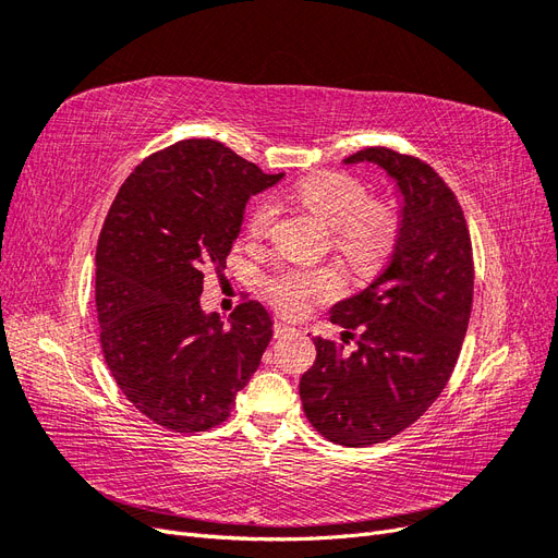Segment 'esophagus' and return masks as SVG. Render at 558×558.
Wrapping results in <instances>:
<instances>
[{"label":"esophagus","instance_id":"1","mask_svg":"<svg viewBox=\"0 0 558 558\" xmlns=\"http://www.w3.org/2000/svg\"><path fill=\"white\" fill-rule=\"evenodd\" d=\"M291 332H295L293 326L286 324V320H275V337H286V335H291Z\"/></svg>","mask_w":558,"mask_h":558}]
</instances>
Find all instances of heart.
Returning a JSON list of instances; mask_svg holds the SVG:
<instances>
[{
  "mask_svg": "<svg viewBox=\"0 0 558 558\" xmlns=\"http://www.w3.org/2000/svg\"><path fill=\"white\" fill-rule=\"evenodd\" d=\"M295 197L332 228V244L344 260L369 272L377 269L398 244L402 218L393 202L369 199L365 183L344 172H318L295 185ZM279 216L275 197H260L248 211L251 238H267ZM342 291V277L332 267H283L267 279V295L283 314L307 312Z\"/></svg>",
  "mask_w": 558,
  "mask_h": 558,
  "instance_id": "1",
  "label": "heart"
}]
</instances>
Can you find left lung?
<instances>
[{
  "mask_svg": "<svg viewBox=\"0 0 558 558\" xmlns=\"http://www.w3.org/2000/svg\"><path fill=\"white\" fill-rule=\"evenodd\" d=\"M375 162L402 195L400 238L384 272L337 302L342 342L316 337V361L300 379L310 424L342 447H369L410 428L442 393L468 330L475 265L459 199L430 165L369 146L349 158Z\"/></svg>",
  "mask_w": 558,
  "mask_h": 558,
  "instance_id": "8db88e82",
  "label": "left lung"
}]
</instances>
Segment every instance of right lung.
Instances as JSON below:
<instances>
[{
    "label": "right lung",
    "mask_w": 558,
    "mask_h": 558,
    "mask_svg": "<svg viewBox=\"0 0 558 558\" xmlns=\"http://www.w3.org/2000/svg\"><path fill=\"white\" fill-rule=\"evenodd\" d=\"M265 174L226 144L183 140L142 160L118 191L97 242L99 342L118 388L154 424L209 430L272 340V318L246 300L223 318L199 307L207 269L221 272Z\"/></svg>",
    "instance_id": "obj_1"
}]
</instances>
